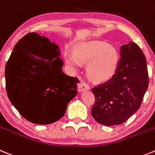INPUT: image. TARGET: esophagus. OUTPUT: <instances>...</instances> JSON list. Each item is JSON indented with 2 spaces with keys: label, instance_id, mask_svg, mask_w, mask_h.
I'll return each instance as SVG.
<instances>
[{
  "label": "esophagus",
  "instance_id": "34e87169",
  "mask_svg": "<svg viewBox=\"0 0 155 155\" xmlns=\"http://www.w3.org/2000/svg\"><path fill=\"white\" fill-rule=\"evenodd\" d=\"M78 88H79V90L80 92L90 90V86H89V85H88L86 82H84V81H81L80 83H79V86H78Z\"/></svg>",
  "mask_w": 155,
  "mask_h": 155
}]
</instances>
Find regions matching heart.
Returning a JSON list of instances; mask_svg holds the SVG:
<instances>
[{
    "instance_id": "b5f03b06",
    "label": "heart",
    "mask_w": 155,
    "mask_h": 155,
    "mask_svg": "<svg viewBox=\"0 0 155 155\" xmlns=\"http://www.w3.org/2000/svg\"><path fill=\"white\" fill-rule=\"evenodd\" d=\"M65 62L75 69H79L82 62H90L88 72L95 81L103 82L113 76L117 69L118 54L114 48L107 43L90 41L80 45L76 54L67 52Z\"/></svg>"
}]
</instances>
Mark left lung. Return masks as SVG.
<instances>
[{
    "label": "left lung",
    "instance_id": "8db88e82",
    "mask_svg": "<svg viewBox=\"0 0 155 155\" xmlns=\"http://www.w3.org/2000/svg\"><path fill=\"white\" fill-rule=\"evenodd\" d=\"M120 53L112 78L92 89L96 99L92 116L106 126L121 124L138 110L148 87L147 62L140 47L130 41Z\"/></svg>",
    "mask_w": 155,
    "mask_h": 155
}]
</instances>
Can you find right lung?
Returning <instances> with one entry per match:
<instances>
[{
	"instance_id": "add662e5",
	"label": "right lung",
	"mask_w": 155,
	"mask_h": 155,
	"mask_svg": "<svg viewBox=\"0 0 155 155\" xmlns=\"http://www.w3.org/2000/svg\"><path fill=\"white\" fill-rule=\"evenodd\" d=\"M58 45L35 32L21 38L5 67L8 97L27 120L49 124L62 118L77 93L76 77L62 72Z\"/></svg>"
}]
</instances>
